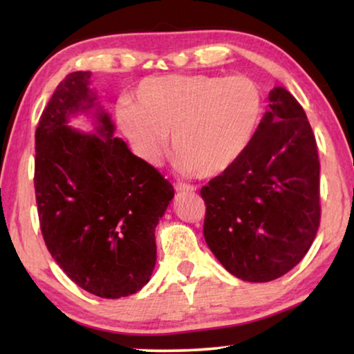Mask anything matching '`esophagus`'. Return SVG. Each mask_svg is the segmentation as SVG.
I'll return each instance as SVG.
<instances>
[{
  "mask_svg": "<svg viewBox=\"0 0 354 354\" xmlns=\"http://www.w3.org/2000/svg\"><path fill=\"white\" fill-rule=\"evenodd\" d=\"M177 192H195L196 188L193 185H188V183H176Z\"/></svg>",
  "mask_w": 354,
  "mask_h": 354,
  "instance_id": "obj_1",
  "label": "esophagus"
}]
</instances>
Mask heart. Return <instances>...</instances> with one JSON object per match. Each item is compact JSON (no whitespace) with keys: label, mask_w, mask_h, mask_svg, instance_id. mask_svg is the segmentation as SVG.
I'll return each instance as SVG.
<instances>
[{"label":"heart","mask_w":354,"mask_h":354,"mask_svg":"<svg viewBox=\"0 0 354 354\" xmlns=\"http://www.w3.org/2000/svg\"><path fill=\"white\" fill-rule=\"evenodd\" d=\"M263 111L259 85L246 75H162L140 82L133 104L119 106L118 119L147 162L161 161L171 135L178 171L209 177L248 148Z\"/></svg>","instance_id":"1"}]
</instances>
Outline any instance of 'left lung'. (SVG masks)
<instances>
[{"instance_id": "obj_1", "label": "left lung", "mask_w": 354, "mask_h": 354, "mask_svg": "<svg viewBox=\"0 0 354 354\" xmlns=\"http://www.w3.org/2000/svg\"><path fill=\"white\" fill-rule=\"evenodd\" d=\"M319 171L306 113L275 86L248 148L201 188L205 240L230 274L270 282L304 258L321 224Z\"/></svg>"}]
</instances>
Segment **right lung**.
I'll list each match as a JSON object with an SVG mask.
<instances>
[{
    "label": "right lung",
    "instance_id": "add662e5",
    "mask_svg": "<svg viewBox=\"0 0 354 354\" xmlns=\"http://www.w3.org/2000/svg\"><path fill=\"white\" fill-rule=\"evenodd\" d=\"M90 72L57 85L35 132V198L46 248L67 277L101 298L137 293L156 264L154 229L174 188L135 156L96 108V133L69 127L93 108Z\"/></svg>",
    "mask_w": 354,
    "mask_h": 354
}]
</instances>
